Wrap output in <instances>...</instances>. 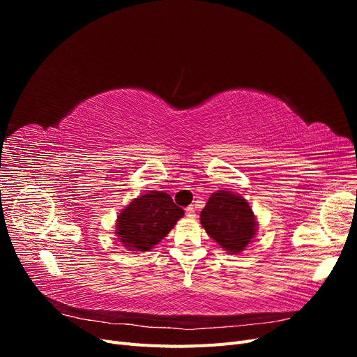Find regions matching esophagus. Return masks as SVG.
<instances>
[{"label":"esophagus","mask_w":357,"mask_h":357,"mask_svg":"<svg viewBox=\"0 0 357 357\" xmlns=\"http://www.w3.org/2000/svg\"><path fill=\"white\" fill-rule=\"evenodd\" d=\"M195 207H193V205H189V207L186 208V215H189V218H195Z\"/></svg>","instance_id":"1"}]
</instances>
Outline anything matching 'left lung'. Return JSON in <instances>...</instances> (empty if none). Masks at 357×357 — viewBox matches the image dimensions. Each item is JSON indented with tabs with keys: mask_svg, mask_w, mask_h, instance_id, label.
Here are the masks:
<instances>
[{
	"mask_svg": "<svg viewBox=\"0 0 357 357\" xmlns=\"http://www.w3.org/2000/svg\"><path fill=\"white\" fill-rule=\"evenodd\" d=\"M201 225L229 253H240L256 234V220L244 198L228 190L213 193L201 211Z\"/></svg>",
	"mask_w": 357,
	"mask_h": 357,
	"instance_id": "obj_1",
	"label": "left lung"
}]
</instances>
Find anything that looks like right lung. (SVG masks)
Segmentation results:
<instances>
[{"label": "right lung", "mask_w": 357, "mask_h": 357, "mask_svg": "<svg viewBox=\"0 0 357 357\" xmlns=\"http://www.w3.org/2000/svg\"><path fill=\"white\" fill-rule=\"evenodd\" d=\"M183 208L164 192H149L134 199L117 218V236L131 250L147 252L183 218Z\"/></svg>", "instance_id": "obj_1"}]
</instances>
